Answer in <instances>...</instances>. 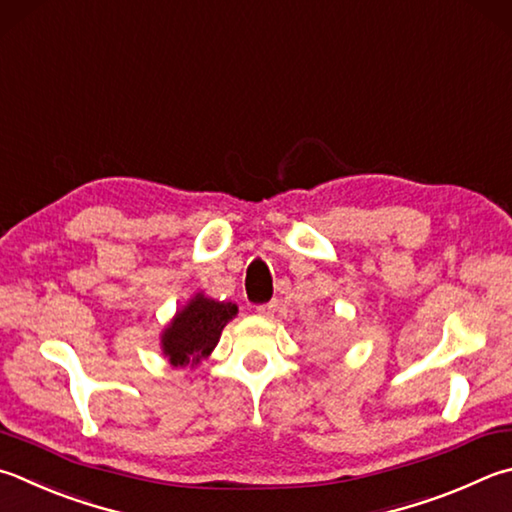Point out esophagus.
<instances>
[{"mask_svg": "<svg viewBox=\"0 0 512 512\" xmlns=\"http://www.w3.org/2000/svg\"><path fill=\"white\" fill-rule=\"evenodd\" d=\"M275 311H277V302H268V304L257 306V315H259V318H273Z\"/></svg>", "mask_w": 512, "mask_h": 512, "instance_id": "34e87169", "label": "esophagus"}]
</instances>
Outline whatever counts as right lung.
<instances>
[{
    "label": "right lung",
    "instance_id": "add662e5",
    "mask_svg": "<svg viewBox=\"0 0 512 512\" xmlns=\"http://www.w3.org/2000/svg\"><path fill=\"white\" fill-rule=\"evenodd\" d=\"M239 313L237 304L194 293L161 331V351L172 367H199L215 351L226 324Z\"/></svg>",
    "mask_w": 512,
    "mask_h": 512
}]
</instances>
